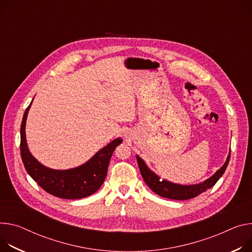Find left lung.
Masks as SVG:
<instances>
[{
	"label": "left lung",
	"mask_w": 252,
	"mask_h": 252,
	"mask_svg": "<svg viewBox=\"0 0 252 252\" xmlns=\"http://www.w3.org/2000/svg\"><path fill=\"white\" fill-rule=\"evenodd\" d=\"M229 158L230 153L227 157L225 164L212 177L204 181L203 183L196 185H179L168 182L166 180H159V177L152 172L147 167L143 159L139 156H136V161H138L142 177L149 188L158 196L173 200H188L198 196L206 190L212 188L216 184V182L224 174L228 163H229Z\"/></svg>",
	"instance_id": "8db88e82"
}]
</instances>
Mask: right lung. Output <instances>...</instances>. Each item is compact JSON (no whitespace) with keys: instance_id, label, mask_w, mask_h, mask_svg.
Instances as JSON below:
<instances>
[{"instance_id":"add662e5","label":"right lung","mask_w":252,"mask_h":252,"mask_svg":"<svg viewBox=\"0 0 252 252\" xmlns=\"http://www.w3.org/2000/svg\"><path fill=\"white\" fill-rule=\"evenodd\" d=\"M33 101V100H32ZM26 108L21 125V158L32 179L47 193L62 199H81L95 193L102 185L107 174L111 155L123 143L118 138L99 150L85 164L69 170H53L40 164L31 155L26 142V120L31 106Z\"/></svg>"}]
</instances>
